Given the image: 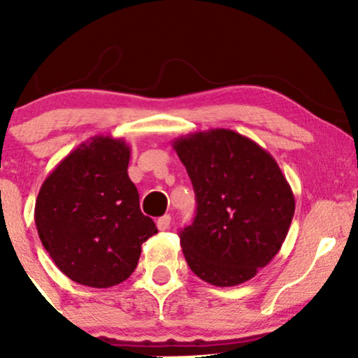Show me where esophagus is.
<instances>
[{"label": "esophagus", "mask_w": 358, "mask_h": 358, "mask_svg": "<svg viewBox=\"0 0 358 358\" xmlns=\"http://www.w3.org/2000/svg\"><path fill=\"white\" fill-rule=\"evenodd\" d=\"M156 225H158L159 231H166V229H170V225H171V215H163V217H159L158 222H156Z\"/></svg>", "instance_id": "esophagus-1"}]
</instances>
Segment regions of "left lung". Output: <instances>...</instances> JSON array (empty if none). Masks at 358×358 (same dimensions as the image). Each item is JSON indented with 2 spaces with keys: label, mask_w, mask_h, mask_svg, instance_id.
<instances>
[{
  "label": "left lung",
  "mask_w": 358,
  "mask_h": 358,
  "mask_svg": "<svg viewBox=\"0 0 358 358\" xmlns=\"http://www.w3.org/2000/svg\"><path fill=\"white\" fill-rule=\"evenodd\" d=\"M196 196V215L180 232L193 273L213 286H237L268 266L285 242L294 195L276 159L232 129L173 141Z\"/></svg>",
  "instance_id": "8db88e82"
}]
</instances>
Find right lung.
Instances as JSON below:
<instances>
[{
    "instance_id": "obj_1",
    "label": "right lung",
    "mask_w": 358,
    "mask_h": 358,
    "mask_svg": "<svg viewBox=\"0 0 358 358\" xmlns=\"http://www.w3.org/2000/svg\"><path fill=\"white\" fill-rule=\"evenodd\" d=\"M131 148L124 139L94 136L45 178L35 202L43 248L72 281L110 287L136 269L143 242L158 232L143 215L127 176Z\"/></svg>"
}]
</instances>
